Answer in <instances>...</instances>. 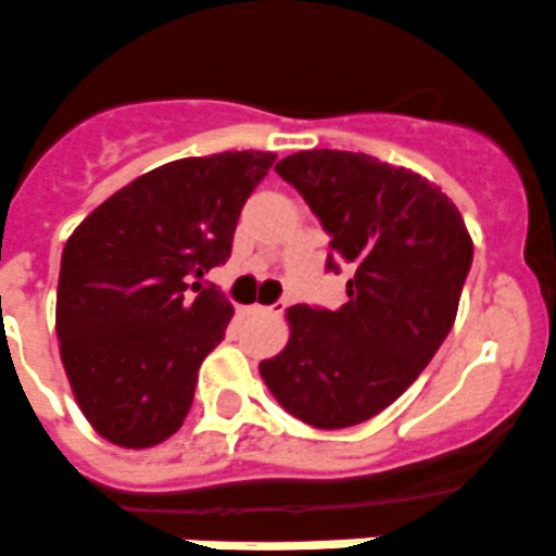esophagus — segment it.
<instances>
[{
  "label": "esophagus",
  "instance_id": "1",
  "mask_svg": "<svg viewBox=\"0 0 556 556\" xmlns=\"http://www.w3.org/2000/svg\"><path fill=\"white\" fill-rule=\"evenodd\" d=\"M249 309H252V313H256V315H280L286 309V302H276V304H270V307L254 304V307H249Z\"/></svg>",
  "mask_w": 556,
  "mask_h": 556
}]
</instances>
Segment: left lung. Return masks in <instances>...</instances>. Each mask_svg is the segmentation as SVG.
Masks as SVG:
<instances>
[{"label":"left lung","mask_w":556,"mask_h":556,"mask_svg":"<svg viewBox=\"0 0 556 556\" xmlns=\"http://www.w3.org/2000/svg\"><path fill=\"white\" fill-rule=\"evenodd\" d=\"M276 172L331 236L328 270L348 265L352 278L339 309H286L289 344L260 374L294 419L355 427L395 403L445 342L475 247L456 204L403 166L324 148Z\"/></svg>","instance_id":"8db88e82"}]
</instances>
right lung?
I'll list each match as a JSON object with an SVG mask.
<instances>
[{"label": "right lung", "mask_w": 556, "mask_h": 556, "mask_svg": "<svg viewBox=\"0 0 556 556\" xmlns=\"http://www.w3.org/2000/svg\"><path fill=\"white\" fill-rule=\"evenodd\" d=\"M276 153L180 159L103 201L65 241L55 328L81 414L118 447H151L182 427L204 357L232 304L214 286L241 208Z\"/></svg>", "instance_id": "1"}]
</instances>
